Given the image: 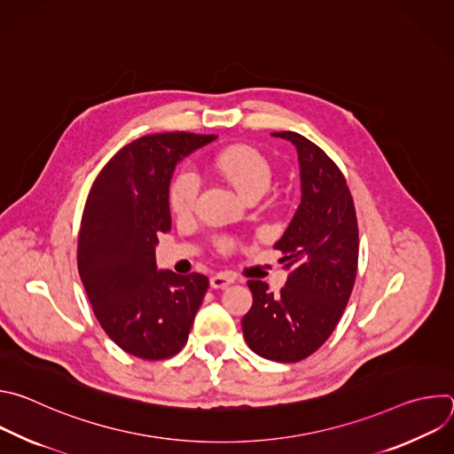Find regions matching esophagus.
Instances as JSON below:
<instances>
[{"label":"esophagus","instance_id":"obj_1","mask_svg":"<svg viewBox=\"0 0 454 454\" xmlns=\"http://www.w3.org/2000/svg\"><path fill=\"white\" fill-rule=\"evenodd\" d=\"M233 282H235V278L230 277V275H224V273H217V275H214V277L210 278V286H212L214 289H224V287L231 286Z\"/></svg>","mask_w":454,"mask_h":454}]
</instances>
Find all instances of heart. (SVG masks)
Segmentation results:
<instances>
[{
    "label": "heart",
    "mask_w": 454,
    "mask_h": 454,
    "mask_svg": "<svg viewBox=\"0 0 454 454\" xmlns=\"http://www.w3.org/2000/svg\"><path fill=\"white\" fill-rule=\"evenodd\" d=\"M210 168L223 181H226L244 201L251 198L261 200L270 188L273 176L271 165L264 154L249 145H231L223 149L212 158ZM200 190L201 181L196 172H177L168 186V205L172 212L177 217L192 215L198 205ZM217 246L223 253L235 249V242L231 239H221Z\"/></svg>",
    "instance_id": "b5f03b06"
}]
</instances>
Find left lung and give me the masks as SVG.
Wrapping results in <instances>:
<instances>
[{
  "mask_svg": "<svg viewBox=\"0 0 454 454\" xmlns=\"http://www.w3.org/2000/svg\"><path fill=\"white\" fill-rule=\"evenodd\" d=\"M298 153L301 200L275 244L289 271L280 294L249 280L253 305L242 317L247 347L261 357L296 363L329 340L348 303L359 254L356 208L338 165L305 137L282 131Z\"/></svg>",
  "mask_w": 454,
  "mask_h": 454,
  "instance_id": "8db88e82",
  "label": "left lung"
}]
</instances>
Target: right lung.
<instances>
[{
  "instance_id": "obj_1",
  "label": "right lung",
  "mask_w": 454,
  "mask_h": 454,
  "mask_svg": "<svg viewBox=\"0 0 454 454\" xmlns=\"http://www.w3.org/2000/svg\"><path fill=\"white\" fill-rule=\"evenodd\" d=\"M215 138L142 137L109 160L90 190L79 275L106 334L140 359H167L184 347L208 289L205 275L158 270L156 244L170 230L168 186L176 165Z\"/></svg>"
}]
</instances>
